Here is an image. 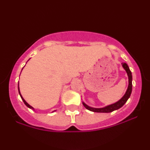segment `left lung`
Instances as JSON below:
<instances>
[{
    "label": "left lung",
    "instance_id": "left-lung-1",
    "mask_svg": "<svg viewBox=\"0 0 150 150\" xmlns=\"http://www.w3.org/2000/svg\"><path fill=\"white\" fill-rule=\"evenodd\" d=\"M122 66H123V69L126 71L127 75H128V89H127L126 92L125 93V94L123 95V97H122L120 100L116 101V103H113L112 104L108 105V106H106L102 108L91 107V106H89L87 104H86L84 101H82V104L84 105V106H85L87 109H88L89 111H93V112H97V113H110V112H112L113 111H116V110L118 109V108H121L122 106L126 103V101H128L129 97H130V94H131V92H132V77L131 71L130 70V68H129L128 65L125 63H122Z\"/></svg>",
    "mask_w": 150,
    "mask_h": 150
}]
</instances>
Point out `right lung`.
<instances>
[{
    "label": "right lung",
    "mask_w": 150,
    "mask_h": 150,
    "mask_svg": "<svg viewBox=\"0 0 150 150\" xmlns=\"http://www.w3.org/2000/svg\"><path fill=\"white\" fill-rule=\"evenodd\" d=\"M29 60H30V59H29ZM29 60H28V61H29ZM22 69H23V68H22ZM18 91H19V94H20V97H21V99H22V101H23V102L25 103V104L26 105V106H27V107H28V108H31V109H32V110H34V108L33 107H32V106H30V105L28 103H27V101H26L25 100V99H24V98L22 97V96L21 93H20V88H19V82H18ZM56 111V110H55V111Z\"/></svg>",
    "instance_id": "obj_1"
}]
</instances>
